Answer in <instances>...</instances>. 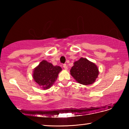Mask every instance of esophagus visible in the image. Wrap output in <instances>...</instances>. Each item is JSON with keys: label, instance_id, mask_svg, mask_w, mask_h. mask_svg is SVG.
Segmentation results:
<instances>
[{"label": "esophagus", "instance_id": "1", "mask_svg": "<svg viewBox=\"0 0 129 129\" xmlns=\"http://www.w3.org/2000/svg\"><path fill=\"white\" fill-rule=\"evenodd\" d=\"M63 67H64V68L65 69V70H67L68 69V67L67 65L66 64H64L63 65Z\"/></svg>", "mask_w": 129, "mask_h": 129}]
</instances>
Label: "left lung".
I'll list each match as a JSON object with an SVG mask.
<instances>
[{
  "label": "left lung",
  "mask_w": 129,
  "mask_h": 129,
  "mask_svg": "<svg viewBox=\"0 0 129 129\" xmlns=\"http://www.w3.org/2000/svg\"><path fill=\"white\" fill-rule=\"evenodd\" d=\"M70 73L78 83L88 85L95 81L99 75V71L94 63L86 58L81 57L73 63Z\"/></svg>",
  "instance_id": "8db88e82"
}]
</instances>
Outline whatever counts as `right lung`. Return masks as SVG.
<instances>
[{
  "instance_id": "1",
  "label": "right lung",
  "mask_w": 129,
  "mask_h": 129,
  "mask_svg": "<svg viewBox=\"0 0 129 129\" xmlns=\"http://www.w3.org/2000/svg\"><path fill=\"white\" fill-rule=\"evenodd\" d=\"M62 71L59 66H54L52 63L43 60L33 71L34 81L43 90L49 89L57 78L58 73Z\"/></svg>"
}]
</instances>
